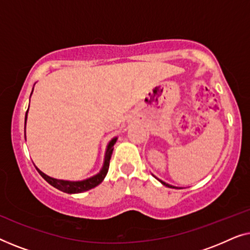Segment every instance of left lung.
Returning a JSON list of instances; mask_svg holds the SVG:
<instances>
[{
    "label": "left lung",
    "mask_w": 250,
    "mask_h": 250,
    "mask_svg": "<svg viewBox=\"0 0 250 250\" xmlns=\"http://www.w3.org/2000/svg\"><path fill=\"white\" fill-rule=\"evenodd\" d=\"M160 181V180H159ZM160 182H162L164 186H166V187H168V188H175V187H173V186H169V184H167V183H165V182H163V181H160Z\"/></svg>",
    "instance_id": "1"
}]
</instances>
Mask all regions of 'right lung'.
Instances as JSON below:
<instances>
[{"label":"right lung","instance_id":"right-lung-1","mask_svg":"<svg viewBox=\"0 0 250 250\" xmlns=\"http://www.w3.org/2000/svg\"><path fill=\"white\" fill-rule=\"evenodd\" d=\"M25 119H27V112H26ZM116 140H117L116 138L112 139L110 143L108 145L107 152H105V157H104V167H102V169L100 170V173H98L97 175L93 177H90V179H87V180L80 181V182H70V181L57 180V179H52V177H50V176H46L45 174L41 172L40 169H37V168L36 169H37V172L41 174V176H42L47 183H50L51 186L54 187L58 190L62 191V192L81 193V192H84V191L93 189V188L99 186V184L104 181L105 175H107L108 169H109V164H110V158H111L112 151H114V146L116 143Z\"/></svg>","mask_w":250,"mask_h":250}]
</instances>
